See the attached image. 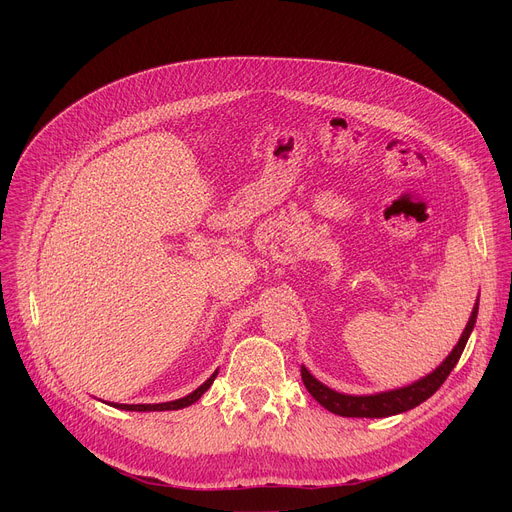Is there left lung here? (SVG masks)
I'll return each mask as SVG.
<instances>
[{
	"label": "left lung",
	"mask_w": 512,
	"mask_h": 512,
	"mask_svg": "<svg viewBox=\"0 0 512 512\" xmlns=\"http://www.w3.org/2000/svg\"><path fill=\"white\" fill-rule=\"evenodd\" d=\"M475 319H477V303L473 307L469 324H467L459 344L452 348V353L446 357V361L436 371L425 375L423 380H419L411 386L382 392V394H371V396H348V394L334 392L332 388L317 382L305 367H301L303 384L321 407L328 409L330 413L340 415V417H390V415L405 413V411L415 409L417 405H421L423 400H427L446 382L450 371L454 369L456 363H459V359L465 351V344L471 336Z\"/></svg>",
	"instance_id": "left-lung-1"
}]
</instances>
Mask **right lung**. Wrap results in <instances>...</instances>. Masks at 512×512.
Instances as JSON below:
<instances>
[{
	"mask_svg": "<svg viewBox=\"0 0 512 512\" xmlns=\"http://www.w3.org/2000/svg\"><path fill=\"white\" fill-rule=\"evenodd\" d=\"M215 375H218V371H215V373L211 375V378H209L203 386H199L195 392H191V394L184 396V398H178V400L161 402V405H118V402H112V407L124 409V411H176V409H184V407H188V405H193V402H197V400L205 394V390L213 384Z\"/></svg>",
	"mask_w": 512,
	"mask_h": 512,
	"instance_id": "1",
	"label": "right lung"
}]
</instances>
